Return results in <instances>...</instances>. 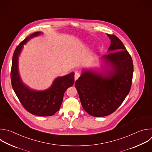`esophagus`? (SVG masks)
Instances as JSON below:
<instances>
[{"mask_svg":"<svg viewBox=\"0 0 152 152\" xmlns=\"http://www.w3.org/2000/svg\"><path fill=\"white\" fill-rule=\"evenodd\" d=\"M79 76H80L79 73H78L77 72H76L75 73V80H76L77 79H78V78H79Z\"/></svg>","mask_w":152,"mask_h":152,"instance_id":"obj_1","label":"esophagus"}]
</instances>
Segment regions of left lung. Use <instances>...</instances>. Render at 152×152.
<instances>
[{
  "instance_id": "obj_1",
  "label": "left lung",
  "mask_w": 152,
  "mask_h": 152,
  "mask_svg": "<svg viewBox=\"0 0 152 152\" xmlns=\"http://www.w3.org/2000/svg\"><path fill=\"white\" fill-rule=\"evenodd\" d=\"M111 44L109 54L102 56V72L84 69L75 82L84 110L94 117L113 113L129 92L133 75L132 60L121 40L107 34Z\"/></svg>"
}]
</instances>
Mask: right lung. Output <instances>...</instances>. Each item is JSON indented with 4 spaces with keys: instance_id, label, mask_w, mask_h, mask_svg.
<instances>
[{
    "instance_id": "1",
    "label": "right lung",
    "mask_w": 152,
    "mask_h": 152,
    "mask_svg": "<svg viewBox=\"0 0 152 152\" xmlns=\"http://www.w3.org/2000/svg\"><path fill=\"white\" fill-rule=\"evenodd\" d=\"M41 34L42 32L37 31L30 34L17 46L12 57L11 79L12 88L27 111L36 116H50L59 110L64 92L75 82V73L72 72L57 77L51 86L43 91L33 89L24 83L19 73V56L24 45L30 39Z\"/></svg>"
}]
</instances>
